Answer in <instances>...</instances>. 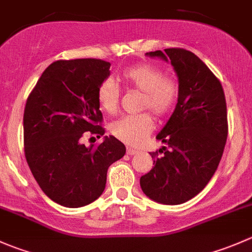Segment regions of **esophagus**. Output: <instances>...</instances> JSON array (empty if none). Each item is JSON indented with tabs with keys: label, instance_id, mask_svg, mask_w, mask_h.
I'll use <instances>...</instances> for the list:
<instances>
[{
	"label": "esophagus",
	"instance_id": "34e87169",
	"mask_svg": "<svg viewBox=\"0 0 252 252\" xmlns=\"http://www.w3.org/2000/svg\"><path fill=\"white\" fill-rule=\"evenodd\" d=\"M136 154H138L136 150L131 149V147H128V149H126V155H129V156H133V155H136Z\"/></svg>",
	"mask_w": 252,
	"mask_h": 252
}]
</instances>
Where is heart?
Wrapping results in <instances>:
<instances>
[{
    "mask_svg": "<svg viewBox=\"0 0 252 252\" xmlns=\"http://www.w3.org/2000/svg\"><path fill=\"white\" fill-rule=\"evenodd\" d=\"M123 80L130 88L141 91L140 110H151L157 117L162 118L173 111L179 97V83L171 75L156 65L139 63L126 68L122 74ZM121 90L116 81L107 78L97 89V101L101 108L107 113L118 110ZM154 118L150 113L124 116L117 119L111 126V131L117 139L128 145H138L154 130Z\"/></svg>",
    "mask_w": 252,
    "mask_h": 252,
    "instance_id": "heart-1",
    "label": "heart"
}]
</instances>
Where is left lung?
I'll use <instances>...</instances> for the list:
<instances>
[{"label":"left lung","mask_w":252,"mask_h":252,"mask_svg":"<svg viewBox=\"0 0 252 252\" xmlns=\"http://www.w3.org/2000/svg\"><path fill=\"white\" fill-rule=\"evenodd\" d=\"M173 65L179 97L156 139L167 146L150 152L151 171L140 178L144 194L163 205H179L196 196L215 174L228 136L227 103L222 84L190 51L166 48L147 52Z\"/></svg>","instance_id":"left-lung-1"}]
</instances>
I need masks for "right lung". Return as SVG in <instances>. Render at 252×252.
<instances>
[{"label": "right lung", "mask_w": 252, "mask_h": 252, "mask_svg": "<svg viewBox=\"0 0 252 252\" xmlns=\"http://www.w3.org/2000/svg\"><path fill=\"white\" fill-rule=\"evenodd\" d=\"M111 63L96 58L56 61L37 80L23 118L24 151L42 191L56 204L77 208L91 204L106 187L107 169L126 154L114 136L86 147L84 134H105L97 89Z\"/></svg>", "instance_id": "right-lung-1"}]
</instances>
